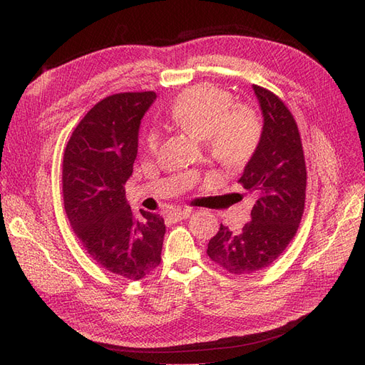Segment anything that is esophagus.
I'll return each mask as SVG.
<instances>
[{
    "label": "esophagus",
    "instance_id": "1",
    "mask_svg": "<svg viewBox=\"0 0 365 365\" xmlns=\"http://www.w3.org/2000/svg\"><path fill=\"white\" fill-rule=\"evenodd\" d=\"M190 216V210H173V212L168 213V219L170 222H180L182 219H187Z\"/></svg>",
    "mask_w": 365,
    "mask_h": 365
}]
</instances>
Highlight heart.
I'll return each mask as SVG.
<instances>
[{
  "label": "heart",
  "mask_w": 365,
  "mask_h": 365,
  "mask_svg": "<svg viewBox=\"0 0 365 365\" xmlns=\"http://www.w3.org/2000/svg\"><path fill=\"white\" fill-rule=\"evenodd\" d=\"M169 118L172 123L207 143L212 155L230 168L245 164L262 135V126L252 109L233 105L230 93L216 86L200 85L182 93L173 102ZM160 135H148L149 150H155Z\"/></svg>",
  "instance_id": "obj_1"
}]
</instances>
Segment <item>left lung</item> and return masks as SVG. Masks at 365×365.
<instances>
[{
    "label": "left lung",
    "mask_w": 365,
    "mask_h": 365,
    "mask_svg": "<svg viewBox=\"0 0 365 365\" xmlns=\"http://www.w3.org/2000/svg\"><path fill=\"white\" fill-rule=\"evenodd\" d=\"M263 117L262 135L239 182L254 197L251 222L240 231L220 224L208 257L231 274L267 268L297 233L304 210L306 164L289 109L271 91L252 85Z\"/></svg>",
    "instance_id": "obj_1"
}]
</instances>
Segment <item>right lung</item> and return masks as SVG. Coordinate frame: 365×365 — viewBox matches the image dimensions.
Wrapping results in <instances>:
<instances>
[{
	"instance_id": "right-lung-1",
	"label": "right lung",
	"mask_w": 365,
	"mask_h": 365,
	"mask_svg": "<svg viewBox=\"0 0 365 365\" xmlns=\"http://www.w3.org/2000/svg\"><path fill=\"white\" fill-rule=\"evenodd\" d=\"M157 94L121 93L94 105L63 153V205L74 235L106 271L145 279L161 262L165 233L160 215H132L125 184L134 170L143 115Z\"/></svg>"
}]
</instances>
